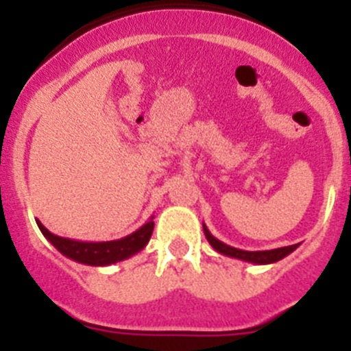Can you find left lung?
Here are the masks:
<instances>
[{
  "mask_svg": "<svg viewBox=\"0 0 351 351\" xmlns=\"http://www.w3.org/2000/svg\"><path fill=\"white\" fill-rule=\"evenodd\" d=\"M204 234H206V237H207V241H209L210 246L218 251V253H221V255L230 256V258L244 260V262H250V263H256V265H267V263L280 262V260H283L285 256L290 255L291 251H295L297 247H299V244H293V246L276 247V250L244 251V250H237V247H232V246H228V244L221 243L219 239H216L213 234H210L209 228H207L206 225H204Z\"/></svg>",
  "mask_w": 351,
  "mask_h": 351,
  "instance_id": "left-lung-1",
  "label": "left lung"
}]
</instances>
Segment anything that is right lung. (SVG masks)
<instances>
[{
  "label": "right lung",
  "instance_id": "1",
  "mask_svg": "<svg viewBox=\"0 0 351 351\" xmlns=\"http://www.w3.org/2000/svg\"><path fill=\"white\" fill-rule=\"evenodd\" d=\"M153 218L154 216H151L149 221L144 223L133 234L126 235L123 239H116V241H104V243H86V241L60 237V235H54L52 232H49L38 219H36V225H38L40 232L45 235L49 243L60 253H63L64 256L79 263H86V265L104 267V265H112V263L121 262V260L130 258V256L137 255L138 251L144 250L151 235H153Z\"/></svg>",
  "mask_w": 351,
  "mask_h": 351
}]
</instances>
